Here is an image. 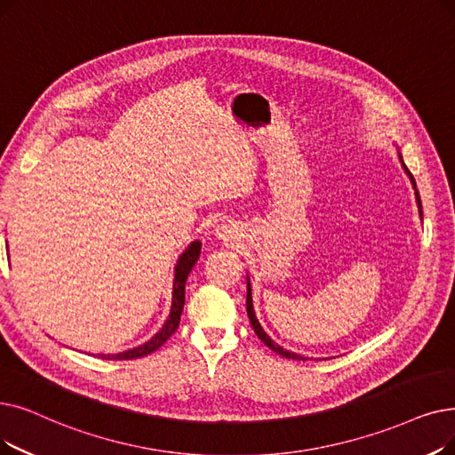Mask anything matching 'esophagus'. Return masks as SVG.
<instances>
[{
	"label": "esophagus",
	"instance_id": "obj_1",
	"mask_svg": "<svg viewBox=\"0 0 455 455\" xmlns=\"http://www.w3.org/2000/svg\"><path fill=\"white\" fill-rule=\"evenodd\" d=\"M235 234H238V230L234 228V225H221L220 228H217V235H220V238H223V240H234L235 238Z\"/></svg>",
	"mask_w": 455,
	"mask_h": 455
}]
</instances>
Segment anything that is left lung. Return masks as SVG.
<instances>
[{"label":"left lung","instance_id":"left-lung-1","mask_svg":"<svg viewBox=\"0 0 455 455\" xmlns=\"http://www.w3.org/2000/svg\"><path fill=\"white\" fill-rule=\"evenodd\" d=\"M398 156H400V162H402V165H403V169H405V172L409 174V179H411V184H412V188H414V195H417V204H419V213H420V217H422V203H420V195H419V191H417V182H414V179H412V174H411V171L405 167V164H403V160H402V154L398 152ZM247 314H249V320H251V325H252V329H254V332H256V337H259L271 351H275V353H279L281 357H286V359H293V361H303V357L301 355H298V353H293V351H286L284 347H281L279 344H275L267 334H266V331L262 329V325H260V322L256 320V314H254V308H252V295H251V283H249V279H247Z\"/></svg>","mask_w":455,"mask_h":455}]
</instances>
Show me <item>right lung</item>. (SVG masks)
<instances>
[{
    "label": "right lung",
    "instance_id": "right-lung-1",
    "mask_svg": "<svg viewBox=\"0 0 455 455\" xmlns=\"http://www.w3.org/2000/svg\"><path fill=\"white\" fill-rule=\"evenodd\" d=\"M199 254H201V242H191L188 245V249L180 254L179 262H176L174 283H172V305H171L169 318L164 323L162 331H157L154 337L148 342H145L143 346H137L133 349L115 353V355H111V353L100 355L102 359H106V361H132V359L147 357V355L154 353L157 347H162L171 339V334L180 325V315H182L184 301H186V281H188V275H189L191 267L195 266L196 260H199Z\"/></svg>",
    "mask_w": 455,
    "mask_h": 455
}]
</instances>
